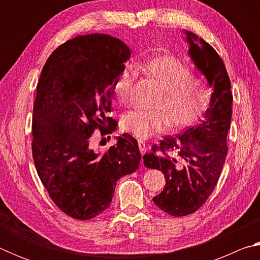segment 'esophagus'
<instances>
[{
	"label": "esophagus",
	"instance_id": "1",
	"mask_svg": "<svg viewBox=\"0 0 260 260\" xmlns=\"http://www.w3.org/2000/svg\"><path fill=\"white\" fill-rule=\"evenodd\" d=\"M139 148L142 155H144V153L147 152V143L143 142V141H139Z\"/></svg>",
	"mask_w": 260,
	"mask_h": 260
}]
</instances>
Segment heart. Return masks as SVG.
Wrapping results in <instances>:
<instances>
[{
	"mask_svg": "<svg viewBox=\"0 0 260 260\" xmlns=\"http://www.w3.org/2000/svg\"><path fill=\"white\" fill-rule=\"evenodd\" d=\"M141 69L155 78L162 88L157 110H132L121 119L122 129L139 139H148L169 126L180 129L195 122L202 116L212 98V90L205 82L193 79L190 68L172 56H162L141 65ZM134 74L125 70L117 79L114 95L120 103L129 99ZM162 110H160V109Z\"/></svg>",
	"mask_w": 260,
	"mask_h": 260,
	"instance_id": "1",
	"label": "heart"
}]
</instances>
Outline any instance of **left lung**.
<instances>
[{"instance_id":"1","label":"left lung","mask_w":260,"mask_h":260,"mask_svg":"<svg viewBox=\"0 0 260 260\" xmlns=\"http://www.w3.org/2000/svg\"><path fill=\"white\" fill-rule=\"evenodd\" d=\"M188 55L212 88V98L199 124L177 136H169L143 156L144 165L160 170L166 184L152 199L158 208L173 217L193 213L213 191L227 156L233 95L225 64L218 52L195 33L183 30ZM177 152L170 156L167 151Z\"/></svg>"}]
</instances>
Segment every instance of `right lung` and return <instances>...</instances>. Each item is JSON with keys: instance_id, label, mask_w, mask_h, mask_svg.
Returning <instances> with one entry per match:
<instances>
[{"instance_id": "1", "label": "right lung", "mask_w": 260, "mask_h": 260, "mask_svg": "<svg viewBox=\"0 0 260 260\" xmlns=\"http://www.w3.org/2000/svg\"><path fill=\"white\" fill-rule=\"evenodd\" d=\"M129 57L126 43L111 35H79L57 48L42 69L33 105L34 164L54 203L74 219L107 210L118 180L139 169V144L129 134L105 152L89 146L95 128L111 126L105 114Z\"/></svg>"}]
</instances>
